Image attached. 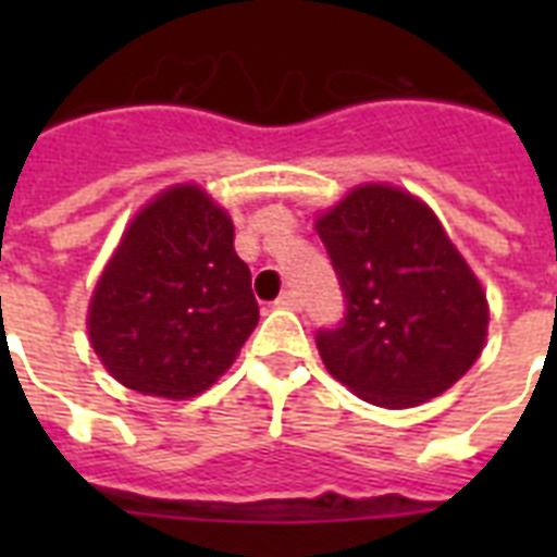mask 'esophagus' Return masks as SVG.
<instances>
[{
    "mask_svg": "<svg viewBox=\"0 0 557 557\" xmlns=\"http://www.w3.org/2000/svg\"><path fill=\"white\" fill-rule=\"evenodd\" d=\"M277 306H283V309H300V295H297L295 288H288V292L277 297Z\"/></svg>",
    "mask_w": 557,
    "mask_h": 557,
    "instance_id": "obj_1",
    "label": "esophagus"
}]
</instances>
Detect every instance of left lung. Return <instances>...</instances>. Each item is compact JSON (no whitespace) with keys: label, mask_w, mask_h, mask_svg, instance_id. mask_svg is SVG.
<instances>
[{"label":"left lung","mask_w":557,"mask_h":557,"mask_svg":"<svg viewBox=\"0 0 557 557\" xmlns=\"http://www.w3.org/2000/svg\"><path fill=\"white\" fill-rule=\"evenodd\" d=\"M347 300L318 330L326 370L381 407H416L457 384L485 344L488 306L433 210L387 185L356 187L318 219Z\"/></svg>","instance_id":"1"}]
</instances>
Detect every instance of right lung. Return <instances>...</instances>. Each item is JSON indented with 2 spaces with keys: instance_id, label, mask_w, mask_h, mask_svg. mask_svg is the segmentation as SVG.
<instances>
[{
  "instance_id": "obj_1",
  "label": "right lung",
  "mask_w": 557,
  "mask_h": 557,
  "mask_svg": "<svg viewBox=\"0 0 557 557\" xmlns=\"http://www.w3.org/2000/svg\"><path fill=\"white\" fill-rule=\"evenodd\" d=\"M260 321L234 225L182 185L135 216L89 306V338L124 387L190 398L234 364Z\"/></svg>"
}]
</instances>
